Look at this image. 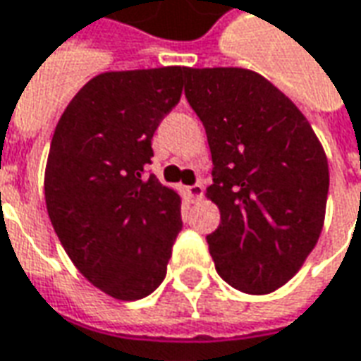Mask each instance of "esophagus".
Here are the masks:
<instances>
[{
	"label": "esophagus",
	"mask_w": 361,
	"mask_h": 361,
	"mask_svg": "<svg viewBox=\"0 0 361 361\" xmlns=\"http://www.w3.org/2000/svg\"><path fill=\"white\" fill-rule=\"evenodd\" d=\"M188 193L193 201H201V199H203V193H205V188H203L201 183H195V185H189Z\"/></svg>",
	"instance_id": "esophagus-1"
}]
</instances>
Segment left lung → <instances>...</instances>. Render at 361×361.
<instances>
[{"mask_svg":"<svg viewBox=\"0 0 361 361\" xmlns=\"http://www.w3.org/2000/svg\"><path fill=\"white\" fill-rule=\"evenodd\" d=\"M185 97L213 156L207 188L221 224L207 236L219 276L250 295L276 291L319 240L329 162L286 93L244 68H189Z\"/></svg>","mask_w":361,"mask_h":361,"instance_id":"8db88e82","label":"left lung"}]
</instances>
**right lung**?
<instances>
[{"mask_svg": "<svg viewBox=\"0 0 361 361\" xmlns=\"http://www.w3.org/2000/svg\"><path fill=\"white\" fill-rule=\"evenodd\" d=\"M189 68L103 72L58 121L44 170L50 223L84 277L119 301L166 277L181 231V199L154 173L152 137L178 105Z\"/></svg>", "mask_w": 361, "mask_h": 361, "instance_id": "add662e5", "label": "right lung"}]
</instances>
